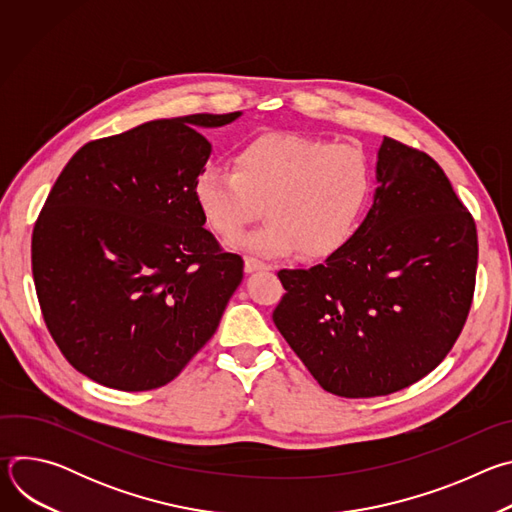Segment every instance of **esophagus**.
I'll use <instances>...</instances> for the list:
<instances>
[{"mask_svg": "<svg viewBox=\"0 0 512 512\" xmlns=\"http://www.w3.org/2000/svg\"><path fill=\"white\" fill-rule=\"evenodd\" d=\"M263 269H269V265L261 259H255V257H245V273H255V271H263Z\"/></svg>", "mask_w": 512, "mask_h": 512, "instance_id": "esophagus-1", "label": "esophagus"}]
</instances>
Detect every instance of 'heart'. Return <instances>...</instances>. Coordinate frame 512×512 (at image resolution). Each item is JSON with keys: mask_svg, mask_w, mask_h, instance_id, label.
I'll return each instance as SVG.
<instances>
[{"mask_svg": "<svg viewBox=\"0 0 512 512\" xmlns=\"http://www.w3.org/2000/svg\"><path fill=\"white\" fill-rule=\"evenodd\" d=\"M233 172L208 166L194 180V202L208 229L237 237L261 216L269 221L237 247L310 259L338 253L354 235L373 192V166L358 143L275 131L233 154Z\"/></svg>", "mask_w": 512, "mask_h": 512, "instance_id": "1", "label": "heart"}]
</instances>
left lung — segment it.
<instances>
[{"mask_svg":"<svg viewBox=\"0 0 512 512\" xmlns=\"http://www.w3.org/2000/svg\"><path fill=\"white\" fill-rule=\"evenodd\" d=\"M377 182L338 253L277 273V330L320 387L346 399L429 375L456 344L476 285V223L437 162L385 137Z\"/></svg>","mask_w":512,"mask_h":512,"instance_id":"left-lung-1","label":"left lung"}]
</instances>
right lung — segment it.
Here are the masks:
<instances>
[{
	"label": "right lung",
	"mask_w": 512,
	"mask_h": 512,
	"mask_svg": "<svg viewBox=\"0 0 512 512\" xmlns=\"http://www.w3.org/2000/svg\"><path fill=\"white\" fill-rule=\"evenodd\" d=\"M186 115L95 139L70 158L32 233V275L50 336L85 377L119 391L174 381L212 338L243 259L206 231L194 180L210 156Z\"/></svg>",
	"instance_id": "1"
}]
</instances>
